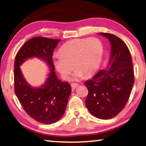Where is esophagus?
Returning <instances> with one entry per match:
<instances>
[{"mask_svg": "<svg viewBox=\"0 0 146 146\" xmlns=\"http://www.w3.org/2000/svg\"><path fill=\"white\" fill-rule=\"evenodd\" d=\"M71 90H72V91H74L76 88L78 87V84L76 83H72L71 84Z\"/></svg>", "mask_w": 146, "mask_h": 146, "instance_id": "34e87169", "label": "esophagus"}]
</instances>
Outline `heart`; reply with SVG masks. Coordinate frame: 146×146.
I'll return each mask as SVG.
<instances>
[{
  "label": "heart",
  "mask_w": 146,
  "mask_h": 146,
  "mask_svg": "<svg viewBox=\"0 0 146 146\" xmlns=\"http://www.w3.org/2000/svg\"><path fill=\"white\" fill-rule=\"evenodd\" d=\"M103 46L97 38H76L66 42L59 49L60 56L54 58L56 71L65 80L70 78L74 68L73 80L84 75L91 76L99 68L103 56Z\"/></svg>",
  "instance_id": "obj_1"
}]
</instances>
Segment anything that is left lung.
I'll list each match as a JSON object with an SVG mask.
<instances>
[{"instance_id": "1", "label": "left lung", "mask_w": 146, "mask_h": 146, "mask_svg": "<svg viewBox=\"0 0 146 146\" xmlns=\"http://www.w3.org/2000/svg\"><path fill=\"white\" fill-rule=\"evenodd\" d=\"M98 34L110 42V68L99 71L85 82L88 90L86 105L94 117L107 120L115 117L124 108L135 76L131 56L124 42L113 34Z\"/></svg>"}]
</instances>
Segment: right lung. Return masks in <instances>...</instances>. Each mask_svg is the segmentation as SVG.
Here are the masks:
<instances>
[{
	"label": "right lung",
	"mask_w": 146,
	"mask_h": 146,
	"mask_svg": "<svg viewBox=\"0 0 146 146\" xmlns=\"http://www.w3.org/2000/svg\"><path fill=\"white\" fill-rule=\"evenodd\" d=\"M60 40L42 36L29 39L17 53L14 65L15 93L24 111L38 122L50 124L60 119L66 111L71 88L56 76L53 62V51ZM37 57L50 68L45 83L32 87L26 82L19 66L27 59Z\"/></svg>",
	"instance_id": "obj_1"
}]
</instances>
